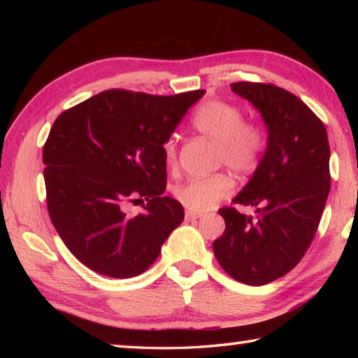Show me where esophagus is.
I'll list each match as a JSON object with an SVG mask.
<instances>
[{"mask_svg": "<svg viewBox=\"0 0 358 358\" xmlns=\"http://www.w3.org/2000/svg\"><path fill=\"white\" fill-rule=\"evenodd\" d=\"M186 220L187 222H192V220H196V218H201L203 214H200V212H194V210H186Z\"/></svg>", "mask_w": 358, "mask_h": 358, "instance_id": "obj_1", "label": "esophagus"}]
</instances>
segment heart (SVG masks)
Returning a JSON list of instances; mask_svg holds the SVG:
<instances>
[{
    "label": "heart",
    "mask_w": 358,
    "mask_h": 358,
    "mask_svg": "<svg viewBox=\"0 0 358 358\" xmlns=\"http://www.w3.org/2000/svg\"><path fill=\"white\" fill-rule=\"evenodd\" d=\"M192 127L217 144V163L238 175L249 177L262 162L266 134L255 123H246L237 104L224 100L204 101L192 117ZM164 158L169 167L177 163V146L169 140L164 144ZM232 191V180L226 173L206 178H191L175 186L173 196L189 210L210 209Z\"/></svg>",
    "instance_id": "b5f03b06"
}]
</instances>
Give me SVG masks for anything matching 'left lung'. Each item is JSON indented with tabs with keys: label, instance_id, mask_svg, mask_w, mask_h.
<instances>
[{
	"label": "left lung",
	"instance_id": "8db88e82",
	"mask_svg": "<svg viewBox=\"0 0 358 358\" xmlns=\"http://www.w3.org/2000/svg\"><path fill=\"white\" fill-rule=\"evenodd\" d=\"M231 89L260 112L268 144L232 200L255 208V217L220 209L226 229L214 254L232 278L263 286L294 269L314 238L331 189V149L324 124L299 96L263 83Z\"/></svg>",
	"mask_w": 358,
	"mask_h": 358
}]
</instances>
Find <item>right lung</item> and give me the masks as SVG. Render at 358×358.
Here are the masks:
<instances>
[{"label": "right lung", "mask_w": 358, "mask_h": 358, "mask_svg": "<svg viewBox=\"0 0 358 358\" xmlns=\"http://www.w3.org/2000/svg\"><path fill=\"white\" fill-rule=\"evenodd\" d=\"M204 94L112 89L55 120L43 149L49 215L67 249L89 269L112 278L140 275L185 220L181 203L163 195L164 144ZM136 196L148 204L131 216L124 206Z\"/></svg>", "instance_id": "1"}]
</instances>
